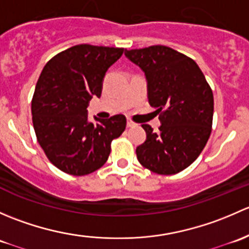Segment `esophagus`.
Here are the masks:
<instances>
[{"instance_id": "obj_1", "label": "esophagus", "mask_w": 249, "mask_h": 249, "mask_svg": "<svg viewBox=\"0 0 249 249\" xmlns=\"http://www.w3.org/2000/svg\"><path fill=\"white\" fill-rule=\"evenodd\" d=\"M126 126H127V127H134V126H136V124H135L134 122H131V120H130V119H127Z\"/></svg>"}]
</instances>
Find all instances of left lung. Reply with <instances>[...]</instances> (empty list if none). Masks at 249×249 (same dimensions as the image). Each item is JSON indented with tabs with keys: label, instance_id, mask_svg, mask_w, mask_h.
<instances>
[{
	"label": "left lung",
	"instance_id": "1",
	"mask_svg": "<svg viewBox=\"0 0 249 249\" xmlns=\"http://www.w3.org/2000/svg\"><path fill=\"white\" fill-rule=\"evenodd\" d=\"M147 80L148 102L160 114L159 131L147 124L144 143L136 148L140 164L159 175H175L196 160L211 135L213 94L190 57L165 46L125 49Z\"/></svg>",
	"mask_w": 249,
	"mask_h": 249
}]
</instances>
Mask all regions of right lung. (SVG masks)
Returning a JSON list of instances; mask_svg holds the SVG:
<instances>
[{
	"label": "right lung",
	"mask_w": 249,
	"mask_h": 249,
	"mask_svg": "<svg viewBox=\"0 0 249 249\" xmlns=\"http://www.w3.org/2000/svg\"><path fill=\"white\" fill-rule=\"evenodd\" d=\"M123 48L79 44L59 53L44 66L31 104L32 123L39 145L61 171L84 176L108 159L110 142L126 126L123 114L88 119V106L100 97L107 70Z\"/></svg>",
	"instance_id": "right-lung-1"
}]
</instances>
